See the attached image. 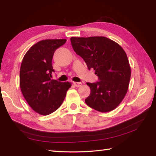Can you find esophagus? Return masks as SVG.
I'll return each instance as SVG.
<instances>
[{
	"label": "esophagus",
	"instance_id": "34e87169",
	"mask_svg": "<svg viewBox=\"0 0 156 156\" xmlns=\"http://www.w3.org/2000/svg\"><path fill=\"white\" fill-rule=\"evenodd\" d=\"M74 85L76 87H80L82 86V83L81 82H74Z\"/></svg>",
	"mask_w": 156,
	"mask_h": 156
}]
</instances>
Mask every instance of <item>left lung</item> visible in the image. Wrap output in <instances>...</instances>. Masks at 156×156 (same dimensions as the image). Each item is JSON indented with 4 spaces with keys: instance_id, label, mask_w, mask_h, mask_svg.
<instances>
[{
    "instance_id": "8db88e82",
    "label": "left lung",
    "mask_w": 156,
    "mask_h": 156,
    "mask_svg": "<svg viewBox=\"0 0 156 156\" xmlns=\"http://www.w3.org/2000/svg\"><path fill=\"white\" fill-rule=\"evenodd\" d=\"M74 51L93 69L99 82H87L90 94L85 102L101 112L117 108L127 94L131 68L127 54L120 45L105 37L70 38Z\"/></svg>"
}]
</instances>
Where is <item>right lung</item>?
Masks as SVG:
<instances>
[{
    "label": "right lung",
    "mask_w": 156,
    "mask_h": 156,
    "mask_svg": "<svg viewBox=\"0 0 156 156\" xmlns=\"http://www.w3.org/2000/svg\"><path fill=\"white\" fill-rule=\"evenodd\" d=\"M66 42V39L40 41L31 46L23 57L20 68V88L29 105L39 115H48L57 110L72 86L69 82L51 79L54 72L53 55Z\"/></svg>",
    "instance_id": "right-lung-1"
}]
</instances>
